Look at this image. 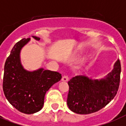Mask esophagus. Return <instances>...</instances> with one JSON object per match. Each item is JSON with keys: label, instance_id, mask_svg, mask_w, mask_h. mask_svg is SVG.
I'll return each mask as SVG.
<instances>
[{"label": "esophagus", "instance_id": "obj_1", "mask_svg": "<svg viewBox=\"0 0 126 126\" xmlns=\"http://www.w3.org/2000/svg\"><path fill=\"white\" fill-rule=\"evenodd\" d=\"M61 80L63 81V82H67V81L69 80V77H67V76L64 75V76H63V77H62Z\"/></svg>", "mask_w": 126, "mask_h": 126}]
</instances>
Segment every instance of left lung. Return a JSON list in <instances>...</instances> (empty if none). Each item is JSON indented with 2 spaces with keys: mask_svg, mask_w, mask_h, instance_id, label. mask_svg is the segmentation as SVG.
<instances>
[{
  "mask_svg": "<svg viewBox=\"0 0 126 126\" xmlns=\"http://www.w3.org/2000/svg\"><path fill=\"white\" fill-rule=\"evenodd\" d=\"M121 65L118 59L114 69L101 80H92L86 76H76L68 82L67 105L71 111L88 114L99 110L111 101L119 88Z\"/></svg>",
  "mask_w": 126,
  "mask_h": 126,
  "instance_id": "left-lung-1",
  "label": "left lung"
}]
</instances>
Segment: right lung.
I'll use <instances>...</instances> for the list:
<instances>
[{
  "label": "right lung",
  "mask_w": 126,
  "mask_h": 126,
  "mask_svg": "<svg viewBox=\"0 0 126 126\" xmlns=\"http://www.w3.org/2000/svg\"><path fill=\"white\" fill-rule=\"evenodd\" d=\"M32 37L36 40L40 39ZM29 40L30 38H23L13 47L5 62L2 84L9 103L19 112L28 114L42 109L46 92L61 79V74L55 71L40 69L30 72L23 69L20 51Z\"/></svg>",
  "instance_id": "obj_1"
}]
</instances>
